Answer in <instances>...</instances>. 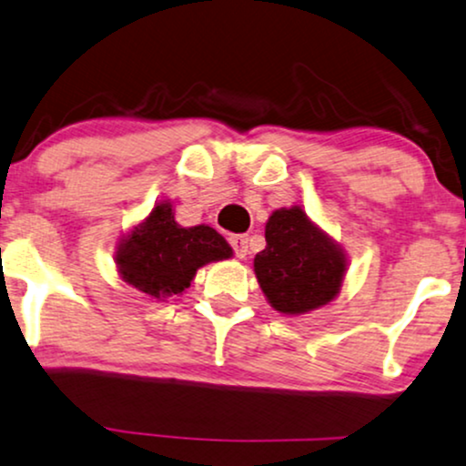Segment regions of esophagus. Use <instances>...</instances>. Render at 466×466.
I'll return each mask as SVG.
<instances>
[{
	"label": "esophagus",
	"instance_id": "34e87169",
	"mask_svg": "<svg viewBox=\"0 0 466 466\" xmlns=\"http://www.w3.org/2000/svg\"><path fill=\"white\" fill-rule=\"evenodd\" d=\"M228 244H231L238 259H244V257L248 255V238H246V235H231V238H228Z\"/></svg>",
	"mask_w": 466,
	"mask_h": 466
}]
</instances>
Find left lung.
Here are the masks:
<instances>
[{
    "mask_svg": "<svg viewBox=\"0 0 466 466\" xmlns=\"http://www.w3.org/2000/svg\"><path fill=\"white\" fill-rule=\"evenodd\" d=\"M266 242L255 257V274L279 313H309L339 294L346 255L300 207H283L269 216Z\"/></svg>",
    "mask_w": 466,
    "mask_h": 466,
    "instance_id": "1",
    "label": "left lung"
}]
</instances>
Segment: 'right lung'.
<instances>
[{
    "mask_svg": "<svg viewBox=\"0 0 466 466\" xmlns=\"http://www.w3.org/2000/svg\"><path fill=\"white\" fill-rule=\"evenodd\" d=\"M231 255V246L216 228L181 227L164 200L118 244L114 259L125 283L147 296L166 298L186 291L198 268Z\"/></svg>",
    "mask_w": 466,
    "mask_h": 466,
    "instance_id": "right-lung-1",
    "label": "right lung"
}]
</instances>
